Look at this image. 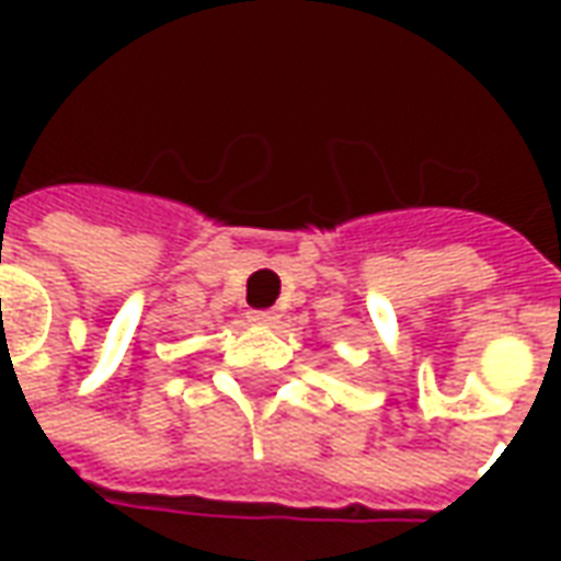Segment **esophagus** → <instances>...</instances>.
Here are the masks:
<instances>
[{"label": "esophagus", "mask_w": 561, "mask_h": 561, "mask_svg": "<svg viewBox=\"0 0 561 561\" xmlns=\"http://www.w3.org/2000/svg\"><path fill=\"white\" fill-rule=\"evenodd\" d=\"M249 321L257 324V328H276V324H279V316H276L273 309H252V312H249Z\"/></svg>", "instance_id": "34e87169"}]
</instances>
